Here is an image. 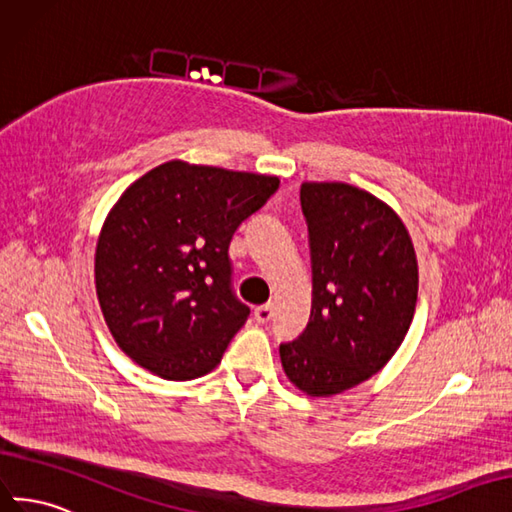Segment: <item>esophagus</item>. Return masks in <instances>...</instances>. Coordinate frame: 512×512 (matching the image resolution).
<instances>
[{"label": "esophagus", "instance_id": "obj_1", "mask_svg": "<svg viewBox=\"0 0 512 512\" xmlns=\"http://www.w3.org/2000/svg\"><path fill=\"white\" fill-rule=\"evenodd\" d=\"M274 315V306L272 304H261L255 309V319L259 321V324H268V321L272 319Z\"/></svg>", "mask_w": 512, "mask_h": 512}]
</instances>
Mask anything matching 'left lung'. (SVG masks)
Instances as JSON below:
<instances>
[{"mask_svg":"<svg viewBox=\"0 0 512 512\" xmlns=\"http://www.w3.org/2000/svg\"><path fill=\"white\" fill-rule=\"evenodd\" d=\"M302 214L313 266L311 317L281 343L287 377L311 397L375 375L410 330L418 264L401 218L384 201L341 182H304Z\"/></svg>","mask_w":512,"mask_h":512,"instance_id":"left-lung-1","label":"left lung"}]
</instances>
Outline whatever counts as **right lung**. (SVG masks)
Wrapping results in <instances>:
<instances>
[{
  "instance_id": "add662e5",
  "label": "right lung",
  "mask_w": 512,
  "mask_h": 512,
  "mask_svg": "<svg viewBox=\"0 0 512 512\" xmlns=\"http://www.w3.org/2000/svg\"><path fill=\"white\" fill-rule=\"evenodd\" d=\"M274 175L169 160L109 212L96 294L115 343L150 373L186 382L221 362L251 309L231 285L233 233L276 193Z\"/></svg>"
}]
</instances>
